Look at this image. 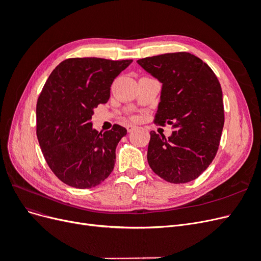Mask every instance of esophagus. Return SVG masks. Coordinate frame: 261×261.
<instances>
[{
    "instance_id": "esophagus-1",
    "label": "esophagus",
    "mask_w": 261,
    "mask_h": 261,
    "mask_svg": "<svg viewBox=\"0 0 261 261\" xmlns=\"http://www.w3.org/2000/svg\"><path fill=\"white\" fill-rule=\"evenodd\" d=\"M135 128H136V126H134V125H132V124L126 125V129H127L128 133H132Z\"/></svg>"
}]
</instances>
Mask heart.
<instances>
[{
  "label": "heart",
  "instance_id": "1",
  "mask_svg": "<svg viewBox=\"0 0 261 261\" xmlns=\"http://www.w3.org/2000/svg\"><path fill=\"white\" fill-rule=\"evenodd\" d=\"M133 118H135V117H133Z\"/></svg>",
  "mask_w": 261,
  "mask_h": 261
}]
</instances>
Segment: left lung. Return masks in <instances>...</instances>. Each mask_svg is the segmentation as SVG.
<instances>
[{
    "label": "left lung",
    "instance_id": "left-lung-1",
    "mask_svg": "<svg viewBox=\"0 0 261 261\" xmlns=\"http://www.w3.org/2000/svg\"><path fill=\"white\" fill-rule=\"evenodd\" d=\"M162 83L154 123L172 125L165 138L150 132L147 159L158 176L188 183L215 159L224 125L222 89L213 70L188 52L165 53L137 61Z\"/></svg>",
    "mask_w": 261,
    "mask_h": 261
}]
</instances>
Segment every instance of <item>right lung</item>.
<instances>
[{
  "mask_svg": "<svg viewBox=\"0 0 261 261\" xmlns=\"http://www.w3.org/2000/svg\"><path fill=\"white\" fill-rule=\"evenodd\" d=\"M133 60L73 58L61 62L37 101V137L49 168L75 188L101 184L113 171L115 149L127 130L92 128L93 109L107 103L111 85Z\"/></svg>",
  "mask_w": 261,
  "mask_h": 261,
  "instance_id": "right-lung-1",
  "label": "right lung"
}]
</instances>
